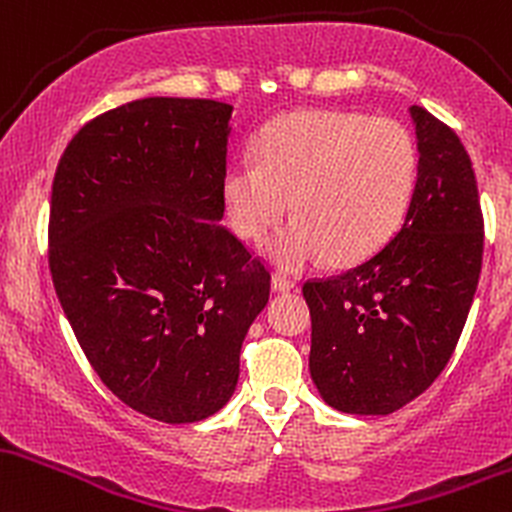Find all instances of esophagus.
I'll return each instance as SVG.
<instances>
[{
    "mask_svg": "<svg viewBox=\"0 0 512 512\" xmlns=\"http://www.w3.org/2000/svg\"><path fill=\"white\" fill-rule=\"evenodd\" d=\"M273 292H290V290H295L297 287V283L292 278H287V275H280V273H275L273 275Z\"/></svg>",
    "mask_w": 512,
    "mask_h": 512,
    "instance_id": "esophagus-1",
    "label": "esophagus"
}]
</instances>
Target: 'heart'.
Wrapping results in <instances>:
<instances>
[{
  "label": "heart",
  "instance_id": "heart-1",
  "mask_svg": "<svg viewBox=\"0 0 512 512\" xmlns=\"http://www.w3.org/2000/svg\"><path fill=\"white\" fill-rule=\"evenodd\" d=\"M418 147L392 118L350 111H295L258 140V162L237 157L222 176L234 234L261 241L290 210L297 220L268 241L285 271L331 258L350 266L380 251L409 210Z\"/></svg>",
  "mask_w": 512,
  "mask_h": 512
}]
</instances>
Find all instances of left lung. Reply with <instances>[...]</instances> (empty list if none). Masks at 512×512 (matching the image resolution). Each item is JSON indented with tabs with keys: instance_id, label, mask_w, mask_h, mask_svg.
<instances>
[{
	"instance_id": "obj_1",
	"label": "left lung",
	"mask_w": 512,
	"mask_h": 512,
	"mask_svg": "<svg viewBox=\"0 0 512 512\" xmlns=\"http://www.w3.org/2000/svg\"><path fill=\"white\" fill-rule=\"evenodd\" d=\"M416 191L399 232L360 266L302 287L312 314L309 372L321 399L387 416L445 370L472 307L484 217L467 149L426 108H409Z\"/></svg>"
}]
</instances>
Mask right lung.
<instances>
[{
    "label": "right lung",
    "mask_w": 512,
    "mask_h": 512,
    "mask_svg": "<svg viewBox=\"0 0 512 512\" xmlns=\"http://www.w3.org/2000/svg\"><path fill=\"white\" fill-rule=\"evenodd\" d=\"M234 106L149 96L72 137L48 263L86 360L130 409L195 423L227 404L271 273L220 225Z\"/></svg>",
    "instance_id": "add662e5"
}]
</instances>
